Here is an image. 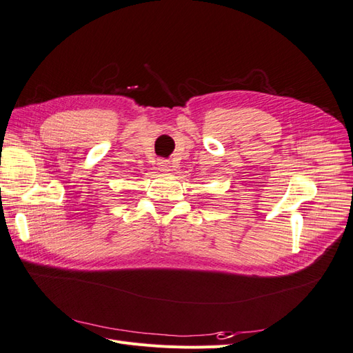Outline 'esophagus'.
Wrapping results in <instances>:
<instances>
[{
	"label": "esophagus",
	"instance_id": "1",
	"mask_svg": "<svg viewBox=\"0 0 353 353\" xmlns=\"http://www.w3.org/2000/svg\"><path fill=\"white\" fill-rule=\"evenodd\" d=\"M157 165H159V169L162 170V172H169L170 168H172V166H170L169 160H166V159H160L159 162H157Z\"/></svg>",
	"mask_w": 353,
	"mask_h": 353
}]
</instances>
